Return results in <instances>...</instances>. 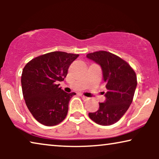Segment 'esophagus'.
<instances>
[{"label":"esophagus","mask_w":159,"mask_h":159,"mask_svg":"<svg viewBox=\"0 0 159 159\" xmlns=\"http://www.w3.org/2000/svg\"><path fill=\"white\" fill-rule=\"evenodd\" d=\"M80 96H81V97H82V98L83 99L84 101H88V100L90 99V98H89L88 97H86V96H84V95H80Z\"/></svg>","instance_id":"34e87169"}]
</instances>
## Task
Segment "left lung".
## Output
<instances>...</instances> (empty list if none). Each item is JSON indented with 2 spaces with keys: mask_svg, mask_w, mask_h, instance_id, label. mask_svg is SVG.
Returning <instances> with one entry per match:
<instances>
[{
  "mask_svg": "<svg viewBox=\"0 0 159 159\" xmlns=\"http://www.w3.org/2000/svg\"><path fill=\"white\" fill-rule=\"evenodd\" d=\"M87 58L101 66L108 90L105 101L99 103L97 111L89 113V117L98 125H111L131 105L137 87L136 74L125 61L109 52H94L88 53Z\"/></svg>",
  "mask_w": 159,
  "mask_h": 159,
  "instance_id": "1",
  "label": "left lung"
}]
</instances>
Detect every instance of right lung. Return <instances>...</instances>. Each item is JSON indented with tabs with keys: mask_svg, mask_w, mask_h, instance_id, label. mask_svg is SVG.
Segmentation results:
<instances>
[{
	"mask_svg": "<svg viewBox=\"0 0 159 159\" xmlns=\"http://www.w3.org/2000/svg\"><path fill=\"white\" fill-rule=\"evenodd\" d=\"M78 54L54 51L27 63L21 75V88L28 109L34 119L45 126H54L66 118L69 102L76 93L61 90L58 82L66 77Z\"/></svg>",
	"mask_w": 159,
	"mask_h": 159,
	"instance_id": "add662e5",
	"label": "right lung"
}]
</instances>
